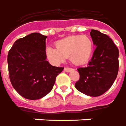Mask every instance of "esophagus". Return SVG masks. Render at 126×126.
Wrapping results in <instances>:
<instances>
[{
	"label": "esophagus",
	"instance_id": "esophagus-1",
	"mask_svg": "<svg viewBox=\"0 0 126 126\" xmlns=\"http://www.w3.org/2000/svg\"><path fill=\"white\" fill-rule=\"evenodd\" d=\"M64 70V71H66V72H67V73H68V72H70V71H72V70H73V68H71L65 67Z\"/></svg>",
	"mask_w": 126,
	"mask_h": 126
}]
</instances>
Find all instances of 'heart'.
Wrapping results in <instances>:
<instances>
[{
	"label": "heart",
	"mask_w": 126,
	"mask_h": 126,
	"mask_svg": "<svg viewBox=\"0 0 126 126\" xmlns=\"http://www.w3.org/2000/svg\"><path fill=\"white\" fill-rule=\"evenodd\" d=\"M56 47H47L46 56L51 62L60 64L66 57L73 64L82 65L88 62L93 51V43L85 35H76L65 37L56 43Z\"/></svg>",
	"instance_id": "obj_1"
}]
</instances>
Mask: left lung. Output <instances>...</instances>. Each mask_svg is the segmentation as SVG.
I'll return each instance as SVG.
<instances>
[{"label": "left lung", "mask_w": 126, "mask_h": 126, "mask_svg": "<svg viewBox=\"0 0 126 126\" xmlns=\"http://www.w3.org/2000/svg\"><path fill=\"white\" fill-rule=\"evenodd\" d=\"M90 36L96 48L88 66L77 69L80 78L75 87L87 96L96 97L105 93L115 80L119 50L109 36L98 30H91Z\"/></svg>", "instance_id": "left-lung-1"}]
</instances>
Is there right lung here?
<instances>
[{
	"mask_svg": "<svg viewBox=\"0 0 126 126\" xmlns=\"http://www.w3.org/2000/svg\"><path fill=\"white\" fill-rule=\"evenodd\" d=\"M47 36L34 32L17 40L8 53L9 79L19 95L29 100L45 96L63 70L46 60Z\"/></svg>",
	"mask_w": 126,
	"mask_h": 126,
	"instance_id": "add662e5",
	"label": "right lung"
}]
</instances>
